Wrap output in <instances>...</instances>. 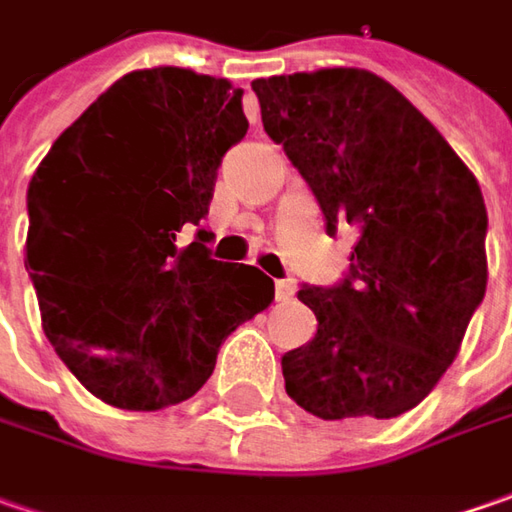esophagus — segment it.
<instances>
[{
    "label": "esophagus",
    "instance_id": "1",
    "mask_svg": "<svg viewBox=\"0 0 512 512\" xmlns=\"http://www.w3.org/2000/svg\"><path fill=\"white\" fill-rule=\"evenodd\" d=\"M274 297H277L280 303H289L291 297H294V280H289V277L274 280Z\"/></svg>",
    "mask_w": 512,
    "mask_h": 512
}]
</instances>
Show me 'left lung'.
<instances>
[{
	"mask_svg": "<svg viewBox=\"0 0 512 512\" xmlns=\"http://www.w3.org/2000/svg\"><path fill=\"white\" fill-rule=\"evenodd\" d=\"M326 232L360 229L340 286H303L314 340L283 357L286 394L320 419L416 408L456 360L487 289L479 181L394 84L357 67L252 81Z\"/></svg>",
	"mask_w": 512,
	"mask_h": 512,
	"instance_id": "obj_1",
	"label": "left lung"
}]
</instances>
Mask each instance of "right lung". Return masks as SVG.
Segmentation results:
<instances>
[{"instance_id":"right-lung-1","label":"right lung","mask_w":512,"mask_h":512,"mask_svg":"<svg viewBox=\"0 0 512 512\" xmlns=\"http://www.w3.org/2000/svg\"><path fill=\"white\" fill-rule=\"evenodd\" d=\"M243 90L184 67L135 70L64 130L27 186L25 269L73 377L124 411L198 394L223 340L274 300L272 277L209 257L223 155L249 130Z\"/></svg>"}]
</instances>
